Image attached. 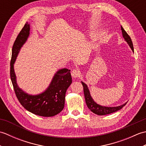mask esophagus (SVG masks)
Returning <instances> with one entry per match:
<instances>
[{"label":"esophagus","mask_w":146,"mask_h":146,"mask_svg":"<svg viewBox=\"0 0 146 146\" xmlns=\"http://www.w3.org/2000/svg\"><path fill=\"white\" fill-rule=\"evenodd\" d=\"M71 76H72L73 78H78L80 76V71L78 70H73L71 71Z\"/></svg>","instance_id":"1"}]
</instances>
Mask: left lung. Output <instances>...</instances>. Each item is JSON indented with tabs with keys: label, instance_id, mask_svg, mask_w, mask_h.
Wrapping results in <instances>:
<instances>
[{
	"label": "left lung",
	"instance_id": "1",
	"mask_svg": "<svg viewBox=\"0 0 146 146\" xmlns=\"http://www.w3.org/2000/svg\"><path fill=\"white\" fill-rule=\"evenodd\" d=\"M121 30H122V36L123 38H124L125 41L127 42V44L129 45L130 48H131L132 51L134 52V47H133V44L132 42L131 38L128 35V34L126 33L125 31L123 29V27L121 26ZM82 85L83 86V92H84V95L85 98V102L86 105H87L88 108L92 112L98 115H104L110 114L111 113L115 112V111L120 110L123 107H124L127 103L123 104L122 105L118 107H108L105 106H102L97 104L95 101L93 100L92 97L90 95V93L89 89L88 88L87 85H86L85 83L82 82Z\"/></svg>",
	"mask_w": 146,
	"mask_h": 146
}]
</instances>
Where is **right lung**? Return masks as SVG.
<instances>
[{
    "label": "right lung",
    "instance_id": "1",
    "mask_svg": "<svg viewBox=\"0 0 146 146\" xmlns=\"http://www.w3.org/2000/svg\"><path fill=\"white\" fill-rule=\"evenodd\" d=\"M29 31L30 25L26 23L12 46L11 79L19 102L27 110L39 116L52 117L60 113L64 108L65 94L68 88L72 83L70 70L66 68L59 70L55 73L48 88L38 95H29L19 87L14 70V64L21 47L28 38Z\"/></svg>",
    "mask_w": 146,
    "mask_h": 146
}]
</instances>
